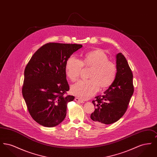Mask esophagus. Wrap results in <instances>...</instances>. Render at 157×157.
Here are the masks:
<instances>
[{
  "label": "esophagus",
  "instance_id": "34e87169",
  "mask_svg": "<svg viewBox=\"0 0 157 157\" xmlns=\"http://www.w3.org/2000/svg\"><path fill=\"white\" fill-rule=\"evenodd\" d=\"M75 100L77 102H78V103H83V102H84L83 100H82V99H80V98H75Z\"/></svg>",
  "mask_w": 157,
  "mask_h": 157
}]
</instances>
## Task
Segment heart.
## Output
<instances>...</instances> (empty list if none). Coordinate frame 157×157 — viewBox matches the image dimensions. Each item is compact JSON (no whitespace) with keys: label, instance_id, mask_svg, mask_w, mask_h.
<instances>
[{"label":"heart","instance_id":"heart-1","mask_svg":"<svg viewBox=\"0 0 157 157\" xmlns=\"http://www.w3.org/2000/svg\"><path fill=\"white\" fill-rule=\"evenodd\" d=\"M83 67L92 68L89 74L90 79L81 81L71 88V93L81 99L92 97L100 87L102 89L110 87L115 80L117 66L101 50L86 53L81 60L74 56H70L65 65L66 75L72 82H75L79 78Z\"/></svg>","mask_w":157,"mask_h":157}]
</instances>
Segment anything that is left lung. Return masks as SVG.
Returning a JSON list of instances; mask_svg holds the SVG:
<instances>
[{"label":"left lung","mask_w":157,"mask_h":157,"mask_svg":"<svg viewBox=\"0 0 157 157\" xmlns=\"http://www.w3.org/2000/svg\"><path fill=\"white\" fill-rule=\"evenodd\" d=\"M117 73L112 85L92 101L96 108L90 115L95 124H111L125 114L133 95V74L125 57L122 53L117 55Z\"/></svg>","instance_id":"1"}]
</instances>
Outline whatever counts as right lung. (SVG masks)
<instances>
[{
    "label": "right lung",
    "mask_w": 157,
    "mask_h": 157,
    "mask_svg": "<svg viewBox=\"0 0 157 157\" xmlns=\"http://www.w3.org/2000/svg\"><path fill=\"white\" fill-rule=\"evenodd\" d=\"M82 45L49 42L38 49L24 71L22 92L32 118L40 125L53 127L65 119L67 102L75 97L65 74L67 59Z\"/></svg>",
    "instance_id": "1"
}]
</instances>
